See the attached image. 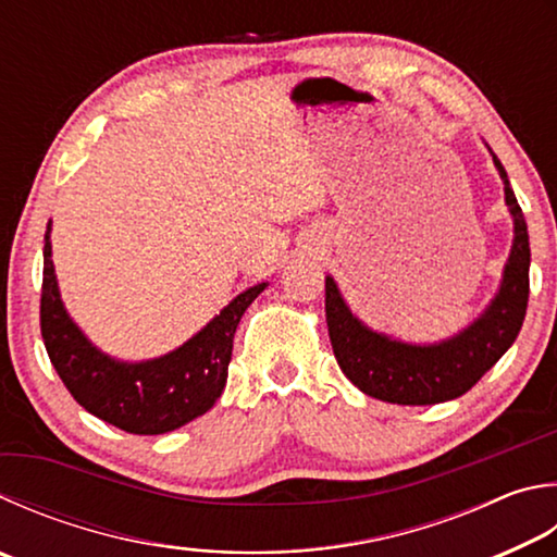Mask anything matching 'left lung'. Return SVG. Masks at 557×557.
I'll return each instance as SVG.
<instances>
[{
  "mask_svg": "<svg viewBox=\"0 0 557 557\" xmlns=\"http://www.w3.org/2000/svg\"><path fill=\"white\" fill-rule=\"evenodd\" d=\"M504 182V199L513 219V244L502 285L494 299L468 329L429 346L404 343L368 329L341 297L333 277H326V323L338 366L360 392L389 404L423 407L460 397L517 341L529 307V228L507 170L492 153Z\"/></svg>",
  "mask_w": 557,
  "mask_h": 557,
  "instance_id": "left-lung-1",
  "label": "left lung"
}]
</instances>
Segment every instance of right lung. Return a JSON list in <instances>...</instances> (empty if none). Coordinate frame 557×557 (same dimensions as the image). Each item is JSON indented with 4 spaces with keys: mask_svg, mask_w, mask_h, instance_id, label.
<instances>
[{
    "mask_svg": "<svg viewBox=\"0 0 557 557\" xmlns=\"http://www.w3.org/2000/svg\"><path fill=\"white\" fill-rule=\"evenodd\" d=\"M50 224L44 246L40 289V336L48 358L79 407L111 426L138 436L175 431L207 413L221 397L228 377L234 333L244 311L268 282L240 292L205 329L168 356L124 362L92 346L60 299Z\"/></svg>",
    "mask_w": 557,
    "mask_h": 557,
    "instance_id": "add662e5",
    "label": "right lung"
}]
</instances>
